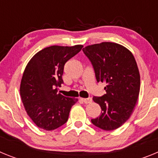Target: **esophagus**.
I'll return each mask as SVG.
<instances>
[{
    "label": "esophagus",
    "instance_id": "34e87169",
    "mask_svg": "<svg viewBox=\"0 0 158 158\" xmlns=\"http://www.w3.org/2000/svg\"><path fill=\"white\" fill-rule=\"evenodd\" d=\"M81 101L85 104H89V103H91L92 102V99L91 98H81Z\"/></svg>",
    "mask_w": 158,
    "mask_h": 158
}]
</instances>
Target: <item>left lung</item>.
<instances>
[{
  "label": "left lung",
  "mask_w": 158,
  "mask_h": 158,
  "mask_svg": "<svg viewBox=\"0 0 158 158\" xmlns=\"http://www.w3.org/2000/svg\"><path fill=\"white\" fill-rule=\"evenodd\" d=\"M90 60L97 82H104L106 94L93 96L101 114L92 119L97 127L113 131L130 118L139 99L140 74L132 53L118 43L104 42L82 49Z\"/></svg>",
  "instance_id": "obj_1"
}]
</instances>
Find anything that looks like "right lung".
<instances>
[{"instance_id": "add662e5", "label": "right lung", "mask_w": 158, "mask_h": 158, "mask_svg": "<svg viewBox=\"0 0 158 158\" xmlns=\"http://www.w3.org/2000/svg\"><path fill=\"white\" fill-rule=\"evenodd\" d=\"M82 45L51 46L36 53L25 68L20 83V96L28 116L36 126L53 131L68 120L77 99L58 93L63 84L65 62L80 52Z\"/></svg>"}]
</instances>
